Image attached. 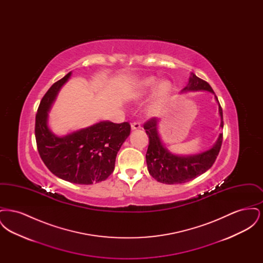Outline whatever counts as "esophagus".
Masks as SVG:
<instances>
[{
    "label": "esophagus",
    "instance_id": "1",
    "mask_svg": "<svg viewBox=\"0 0 263 263\" xmlns=\"http://www.w3.org/2000/svg\"><path fill=\"white\" fill-rule=\"evenodd\" d=\"M131 129L132 130H139V129H141V124L139 122H134V123L131 124Z\"/></svg>",
    "mask_w": 263,
    "mask_h": 263
}]
</instances>
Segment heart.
<instances>
[{
    "label": "heart",
    "mask_w": 263,
    "mask_h": 263,
    "mask_svg": "<svg viewBox=\"0 0 263 263\" xmlns=\"http://www.w3.org/2000/svg\"><path fill=\"white\" fill-rule=\"evenodd\" d=\"M152 91L153 95L146 106V114L149 116H156L161 112L171 95L172 85L168 81H162L158 84V80L155 77L141 79L131 90L130 97L133 100H143Z\"/></svg>",
    "instance_id": "1"
}]
</instances>
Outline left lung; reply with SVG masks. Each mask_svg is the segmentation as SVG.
Returning a JSON list of instances; mask_svg holds the SVG:
<instances>
[{
  "mask_svg": "<svg viewBox=\"0 0 263 263\" xmlns=\"http://www.w3.org/2000/svg\"><path fill=\"white\" fill-rule=\"evenodd\" d=\"M200 90L209 91L214 95L219 105L220 127L223 129V110L211 86L191 73L187 86L181 92ZM159 122L158 118H153L144 125V129L149 136V147L146 154L147 166L149 174L157 181L165 184L184 183L204 174L212 166L222 146L223 133H220L216 143L208 150L193 155H176L164 146L159 132Z\"/></svg>",
  "mask_w": 263,
  "mask_h": 263,
  "instance_id": "obj_1",
  "label": "left lung"
}]
</instances>
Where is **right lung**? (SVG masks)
<instances>
[{"instance_id":"1","label":"right lung","mask_w":263,"mask_h":263,"mask_svg":"<svg viewBox=\"0 0 263 263\" xmlns=\"http://www.w3.org/2000/svg\"><path fill=\"white\" fill-rule=\"evenodd\" d=\"M72 72L53 84L40 101L35 117L38 153L53 175L77 184L105 180L114 171L118 151L130 135L128 122L108 120L58 136L48 125V113Z\"/></svg>"}]
</instances>
